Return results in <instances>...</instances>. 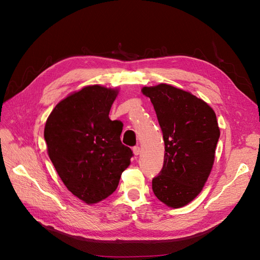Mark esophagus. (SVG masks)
<instances>
[{
    "label": "esophagus",
    "instance_id": "1",
    "mask_svg": "<svg viewBox=\"0 0 260 260\" xmlns=\"http://www.w3.org/2000/svg\"><path fill=\"white\" fill-rule=\"evenodd\" d=\"M132 151H133V154H135L136 156L139 155L140 154V146H135L132 148Z\"/></svg>",
    "mask_w": 260,
    "mask_h": 260
}]
</instances>
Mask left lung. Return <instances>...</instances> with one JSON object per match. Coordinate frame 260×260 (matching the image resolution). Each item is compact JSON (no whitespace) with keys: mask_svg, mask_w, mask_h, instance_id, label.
Listing matches in <instances>:
<instances>
[{"mask_svg":"<svg viewBox=\"0 0 260 260\" xmlns=\"http://www.w3.org/2000/svg\"><path fill=\"white\" fill-rule=\"evenodd\" d=\"M142 92L151 99L165 142L153 192L166 205L182 207L199 195L212 168L220 137L216 114L203 100L169 84Z\"/></svg>","mask_w":260,"mask_h":260,"instance_id":"obj_1","label":"left lung"}]
</instances>
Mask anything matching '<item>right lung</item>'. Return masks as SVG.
<instances>
[{"label": "right lung", "mask_w": 260, "mask_h": 260, "mask_svg": "<svg viewBox=\"0 0 260 260\" xmlns=\"http://www.w3.org/2000/svg\"><path fill=\"white\" fill-rule=\"evenodd\" d=\"M117 91L85 86L55 106L44 128L50 159L66 187L86 204L113 194L130 165L122 127L108 117Z\"/></svg>", "instance_id": "1"}]
</instances>
